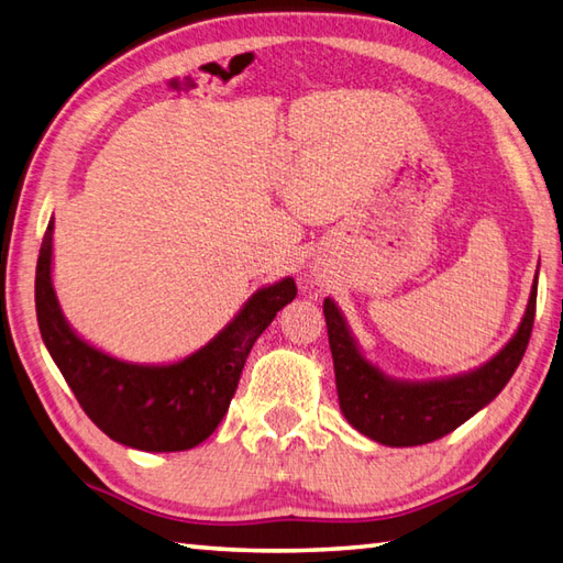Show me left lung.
I'll use <instances>...</instances> for the list:
<instances>
[{"label": "left lung", "mask_w": 563, "mask_h": 563, "mask_svg": "<svg viewBox=\"0 0 563 563\" xmlns=\"http://www.w3.org/2000/svg\"><path fill=\"white\" fill-rule=\"evenodd\" d=\"M537 307V275L528 309L512 339L492 361L466 373L433 379H399L387 375L363 353L339 305L327 297L324 317L336 373L339 404L357 433L387 448L426 445L452 433L492 404L520 365L528 349Z\"/></svg>", "instance_id": "obj_1"}]
</instances>
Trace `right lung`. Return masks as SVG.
<instances>
[{"instance_id":"add662e5","label":"right lung","mask_w":563,"mask_h":563,"mask_svg":"<svg viewBox=\"0 0 563 563\" xmlns=\"http://www.w3.org/2000/svg\"><path fill=\"white\" fill-rule=\"evenodd\" d=\"M51 218L35 268V314L47 353L93 423L111 440L142 452H181L220 426L236 391L251 345L295 300V280L263 285L230 324L172 363H130L71 329L53 285Z\"/></svg>"}]
</instances>
